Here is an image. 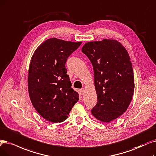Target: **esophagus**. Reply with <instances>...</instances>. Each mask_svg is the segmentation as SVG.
<instances>
[{
    "instance_id": "esophagus-1",
    "label": "esophagus",
    "mask_w": 156,
    "mask_h": 156,
    "mask_svg": "<svg viewBox=\"0 0 156 156\" xmlns=\"http://www.w3.org/2000/svg\"><path fill=\"white\" fill-rule=\"evenodd\" d=\"M80 94H84V93H85V89H80Z\"/></svg>"
}]
</instances>
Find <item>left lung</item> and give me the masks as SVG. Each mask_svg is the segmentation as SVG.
<instances>
[{"mask_svg":"<svg viewBox=\"0 0 156 156\" xmlns=\"http://www.w3.org/2000/svg\"><path fill=\"white\" fill-rule=\"evenodd\" d=\"M82 51L92 64L98 103L91 111L102 122L117 119L127 109L134 90L129 55L116 39L86 43Z\"/></svg>","mask_w":156,"mask_h":156,"instance_id":"obj_1","label":"left lung"}]
</instances>
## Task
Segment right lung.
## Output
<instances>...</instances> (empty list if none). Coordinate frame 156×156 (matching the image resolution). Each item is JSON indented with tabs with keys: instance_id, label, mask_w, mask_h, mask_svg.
<instances>
[{
	"instance_id": "right-lung-1",
	"label": "right lung",
	"mask_w": 156,
	"mask_h": 156,
	"mask_svg": "<svg viewBox=\"0 0 156 156\" xmlns=\"http://www.w3.org/2000/svg\"><path fill=\"white\" fill-rule=\"evenodd\" d=\"M81 44L51 37L41 44L32 56L27 79L29 97L37 113L50 122L67 119L79 100L65 64Z\"/></svg>"
}]
</instances>
